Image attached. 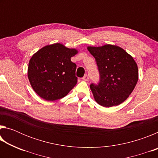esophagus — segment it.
<instances>
[{"label": "esophagus", "instance_id": "34e87169", "mask_svg": "<svg viewBox=\"0 0 158 158\" xmlns=\"http://www.w3.org/2000/svg\"><path fill=\"white\" fill-rule=\"evenodd\" d=\"M82 79L84 80V81H89V76H88V74H85V75L84 76V77H83V78H82Z\"/></svg>", "mask_w": 158, "mask_h": 158}]
</instances>
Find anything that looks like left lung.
<instances>
[{
  "mask_svg": "<svg viewBox=\"0 0 158 158\" xmlns=\"http://www.w3.org/2000/svg\"><path fill=\"white\" fill-rule=\"evenodd\" d=\"M95 58L100 79L90 85L95 101L105 107L118 105L129 97L138 81V68L133 58L122 48L106 44L89 47Z\"/></svg>",
  "mask_w": 158,
  "mask_h": 158,
  "instance_id": "left-lung-1",
  "label": "left lung"
}]
</instances>
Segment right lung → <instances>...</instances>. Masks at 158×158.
Here are the masks:
<instances>
[{
  "instance_id": "obj_1",
  "label": "right lung",
  "mask_w": 158,
  "mask_h": 158,
  "mask_svg": "<svg viewBox=\"0 0 158 158\" xmlns=\"http://www.w3.org/2000/svg\"><path fill=\"white\" fill-rule=\"evenodd\" d=\"M77 53L56 43L42 48L29 61L28 77L37 95L48 101L63 98L77 83V65L71 57Z\"/></svg>"
}]
</instances>
